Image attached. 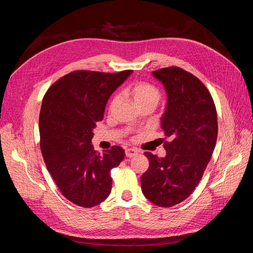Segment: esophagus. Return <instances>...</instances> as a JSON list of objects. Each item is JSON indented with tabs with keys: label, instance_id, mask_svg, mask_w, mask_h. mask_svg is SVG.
I'll return each mask as SVG.
<instances>
[{
	"label": "esophagus",
	"instance_id": "34e87169",
	"mask_svg": "<svg viewBox=\"0 0 253 253\" xmlns=\"http://www.w3.org/2000/svg\"><path fill=\"white\" fill-rule=\"evenodd\" d=\"M138 154V151L135 149H126V157H133Z\"/></svg>",
	"mask_w": 253,
	"mask_h": 253
}]
</instances>
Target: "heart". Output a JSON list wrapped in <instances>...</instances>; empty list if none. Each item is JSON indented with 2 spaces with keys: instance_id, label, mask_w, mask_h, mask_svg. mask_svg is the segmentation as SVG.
<instances>
[{
  "instance_id": "b5f03b06",
  "label": "heart",
  "mask_w": 253,
  "mask_h": 253,
  "mask_svg": "<svg viewBox=\"0 0 253 253\" xmlns=\"http://www.w3.org/2000/svg\"><path fill=\"white\" fill-rule=\"evenodd\" d=\"M129 94L132 95V98L137 106L143 104H153L155 105L158 103L160 94L159 90L150 83L147 82H138L135 83L134 85L128 88ZM118 100V96H115L112 100L111 105L113 106Z\"/></svg>"
}]
</instances>
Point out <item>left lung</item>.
I'll use <instances>...</instances> for the list:
<instances>
[{
    "label": "left lung",
    "instance_id": "1",
    "mask_svg": "<svg viewBox=\"0 0 253 253\" xmlns=\"http://www.w3.org/2000/svg\"><path fill=\"white\" fill-rule=\"evenodd\" d=\"M167 94L160 126L170 142L165 157L145 152L150 166L140 177L141 190L159 207H172L193 192L210 162L217 138V115L209 90L179 67L152 72Z\"/></svg>",
    "mask_w": 253,
    "mask_h": 253
}]
</instances>
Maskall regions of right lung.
Returning <instances> with one entry per match:
<instances>
[{"mask_svg": "<svg viewBox=\"0 0 253 253\" xmlns=\"http://www.w3.org/2000/svg\"><path fill=\"white\" fill-rule=\"evenodd\" d=\"M132 73L76 71L53 83L43 98L39 129L45 165L61 193L84 208L110 195L111 170L125 158L116 145L100 154L91 138L109 98Z\"/></svg>", "mask_w": 253, "mask_h": 253, "instance_id": "right-lung-1", "label": "right lung"}]
</instances>
